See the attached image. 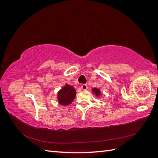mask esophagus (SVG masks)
<instances>
[{
    "label": "esophagus",
    "instance_id": "1",
    "mask_svg": "<svg viewBox=\"0 0 158 158\" xmlns=\"http://www.w3.org/2000/svg\"><path fill=\"white\" fill-rule=\"evenodd\" d=\"M81 88H82L83 90H86L88 89V85L86 84H82L81 85Z\"/></svg>",
    "mask_w": 158,
    "mask_h": 158
}]
</instances>
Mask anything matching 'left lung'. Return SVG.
<instances>
[{
    "instance_id": "8db88e82",
    "label": "left lung",
    "mask_w": 158,
    "mask_h": 158,
    "mask_svg": "<svg viewBox=\"0 0 158 158\" xmlns=\"http://www.w3.org/2000/svg\"><path fill=\"white\" fill-rule=\"evenodd\" d=\"M92 92L96 95H98V96H99V95H101V92H100V90L99 89H98V88H94L93 89H92Z\"/></svg>"
}]
</instances>
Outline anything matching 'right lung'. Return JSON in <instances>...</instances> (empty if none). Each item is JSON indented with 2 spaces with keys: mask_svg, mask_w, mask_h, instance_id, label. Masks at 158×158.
I'll use <instances>...</instances> for the list:
<instances>
[{
  "mask_svg": "<svg viewBox=\"0 0 158 158\" xmlns=\"http://www.w3.org/2000/svg\"><path fill=\"white\" fill-rule=\"evenodd\" d=\"M75 89L69 84H66L58 92V101L62 106H68L73 102L76 96Z\"/></svg>",
  "mask_w": 158,
  "mask_h": 158,
  "instance_id": "add662e5",
  "label": "right lung"
}]
</instances>
